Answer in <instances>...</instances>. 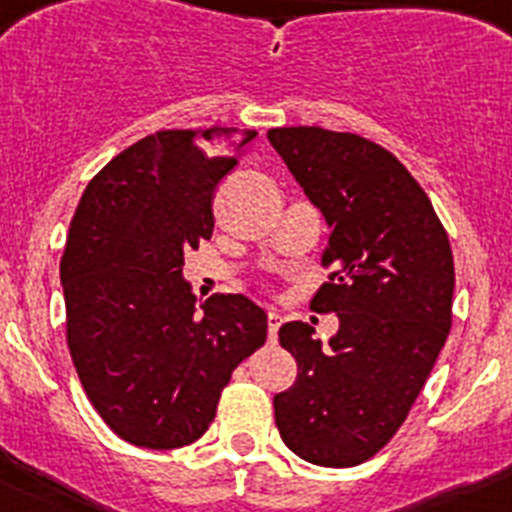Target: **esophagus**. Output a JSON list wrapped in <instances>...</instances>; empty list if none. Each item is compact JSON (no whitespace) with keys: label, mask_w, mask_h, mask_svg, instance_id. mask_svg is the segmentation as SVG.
<instances>
[{"label":"esophagus","mask_w":512,"mask_h":512,"mask_svg":"<svg viewBox=\"0 0 512 512\" xmlns=\"http://www.w3.org/2000/svg\"><path fill=\"white\" fill-rule=\"evenodd\" d=\"M266 323H269V341L274 343V341H277L279 325H282V315H279L277 310H269V312H266Z\"/></svg>","instance_id":"1"}]
</instances>
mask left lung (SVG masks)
I'll list each match as a JSON object with an SVG mask.
<instances>
[{
	"mask_svg": "<svg viewBox=\"0 0 512 512\" xmlns=\"http://www.w3.org/2000/svg\"><path fill=\"white\" fill-rule=\"evenodd\" d=\"M266 138L328 223L333 271L312 307L338 315L325 348L302 320L279 328L297 379L274 395V418L300 459L356 467L405 423L449 338V235L413 174L372 140L325 128Z\"/></svg>",
	"mask_w": 512,
	"mask_h": 512,
	"instance_id": "obj_1",
	"label": "left lung"
}]
</instances>
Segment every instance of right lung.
<instances>
[{
    "mask_svg": "<svg viewBox=\"0 0 512 512\" xmlns=\"http://www.w3.org/2000/svg\"><path fill=\"white\" fill-rule=\"evenodd\" d=\"M235 128L158 130L87 184L61 256L66 341L81 387L122 441L179 449L215 418L230 374L266 341V312L243 295L197 305L184 251L215 228L212 200Z\"/></svg>",
    "mask_w": 512,
    "mask_h": 512,
    "instance_id": "1",
    "label": "right lung"
}]
</instances>
